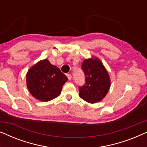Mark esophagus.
I'll use <instances>...</instances> for the list:
<instances>
[{
  "instance_id": "34e87169",
  "label": "esophagus",
  "mask_w": 147,
  "mask_h": 147,
  "mask_svg": "<svg viewBox=\"0 0 147 147\" xmlns=\"http://www.w3.org/2000/svg\"><path fill=\"white\" fill-rule=\"evenodd\" d=\"M67 78H68V80H71V75L70 74H67Z\"/></svg>"
}]
</instances>
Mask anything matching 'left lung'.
Listing matches in <instances>:
<instances>
[{
  "label": "left lung",
  "instance_id": "8db88e82",
  "mask_svg": "<svg viewBox=\"0 0 147 147\" xmlns=\"http://www.w3.org/2000/svg\"><path fill=\"white\" fill-rule=\"evenodd\" d=\"M82 69L85 75V84L79 86L80 97L91 104L101 101L110 87L109 76L103 64L98 59H85Z\"/></svg>",
  "mask_w": 147,
  "mask_h": 147
}]
</instances>
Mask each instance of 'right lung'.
<instances>
[{
    "instance_id": "right-lung-1",
    "label": "right lung",
    "mask_w": 147,
    "mask_h": 147,
    "mask_svg": "<svg viewBox=\"0 0 147 147\" xmlns=\"http://www.w3.org/2000/svg\"><path fill=\"white\" fill-rule=\"evenodd\" d=\"M67 80V76L47 59L38 62L27 74V86L30 93L42 102L57 97Z\"/></svg>"
}]
</instances>
